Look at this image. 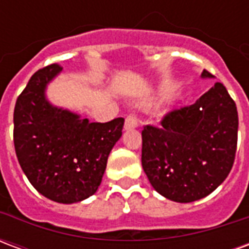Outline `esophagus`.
I'll use <instances>...</instances> for the list:
<instances>
[{"label":"esophagus","instance_id":"esophagus-1","mask_svg":"<svg viewBox=\"0 0 249 249\" xmlns=\"http://www.w3.org/2000/svg\"><path fill=\"white\" fill-rule=\"evenodd\" d=\"M137 125H139V121H137V119H136V116H133V114L126 116V119H125V125H124L125 130L136 129V128H137Z\"/></svg>","mask_w":249,"mask_h":249}]
</instances>
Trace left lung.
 Segmentation results:
<instances>
[{
	"mask_svg": "<svg viewBox=\"0 0 249 249\" xmlns=\"http://www.w3.org/2000/svg\"><path fill=\"white\" fill-rule=\"evenodd\" d=\"M201 78L213 76L203 71ZM237 128L236 104L221 82L192 105L168 113L160 128L146 125L141 164L152 187L176 203L208 196L232 169Z\"/></svg>",
	"mask_w": 249,
	"mask_h": 249,
	"instance_id": "obj_1",
	"label": "left lung"
}]
</instances>
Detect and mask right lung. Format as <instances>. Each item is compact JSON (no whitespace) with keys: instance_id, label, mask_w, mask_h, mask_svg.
<instances>
[{"instance_id":"right-lung-1","label":"right lung","mask_w":249,"mask_h":249,"mask_svg":"<svg viewBox=\"0 0 249 249\" xmlns=\"http://www.w3.org/2000/svg\"><path fill=\"white\" fill-rule=\"evenodd\" d=\"M61 71L53 64L30 77L14 107L13 139L30 184L49 200L73 204L97 192L124 119L90 123L53 105L46 88Z\"/></svg>"}]
</instances>
